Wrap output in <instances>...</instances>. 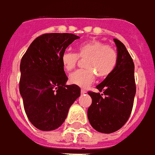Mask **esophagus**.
I'll return each mask as SVG.
<instances>
[{
    "instance_id": "obj_1",
    "label": "esophagus",
    "mask_w": 155,
    "mask_h": 155,
    "mask_svg": "<svg viewBox=\"0 0 155 155\" xmlns=\"http://www.w3.org/2000/svg\"><path fill=\"white\" fill-rule=\"evenodd\" d=\"M81 92H82V94H84V93H87V91H86L85 89H82Z\"/></svg>"
}]
</instances>
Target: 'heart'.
Listing matches in <instances>:
<instances>
[{
    "instance_id": "b5f03b06",
    "label": "heart",
    "mask_w": 155,
    "mask_h": 155,
    "mask_svg": "<svg viewBox=\"0 0 155 155\" xmlns=\"http://www.w3.org/2000/svg\"><path fill=\"white\" fill-rule=\"evenodd\" d=\"M78 58H85L83 69L78 70L69 77L72 84L86 87L96 78H107L116 68L118 54L112 46L105 45L97 39H90L79 44L76 53L67 50L62 54L61 63L66 72H71L76 68Z\"/></svg>"
}]
</instances>
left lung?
Returning <instances> with one entry per match:
<instances>
[{
  "label": "left lung",
  "instance_id": "left-lung-1",
  "mask_svg": "<svg viewBox=\"0 0 155 155\" xmlns=\"http://www.w3.org/2000/svg\"><path fill=\"white\" fill-rule=\"evenodd\" d=\"M114 42L118 54L116 68L97 86L99 92L88 91L92 100L87 110L89 122L105 134L118 130L127 122L136 91L133 59L121 42L116 39Z\"/></svg>",
  "mask_w": 155,
  "mask_h": 155
}]
</instances>
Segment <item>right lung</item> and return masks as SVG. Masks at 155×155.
Instances as JSON below:
<instances>
[{
    "label": "right lung",
    "instance_id": "1",
    "mask_svg": "<svg viewBox=\"0 0 155 155\" xmlns=\"http://www.w3.org/2000/svg\"><path fill=\"white\" fill-rule=\"evenodd\" d=\"M78 36L49 33L37 37L20 61V92L28 119L44 131L58 128L72 104L80 97L78 86L66 85L62 54Z\"/></svg>",
    "mask_w": 155,
    "mask_h": 155
}]
</instances>
